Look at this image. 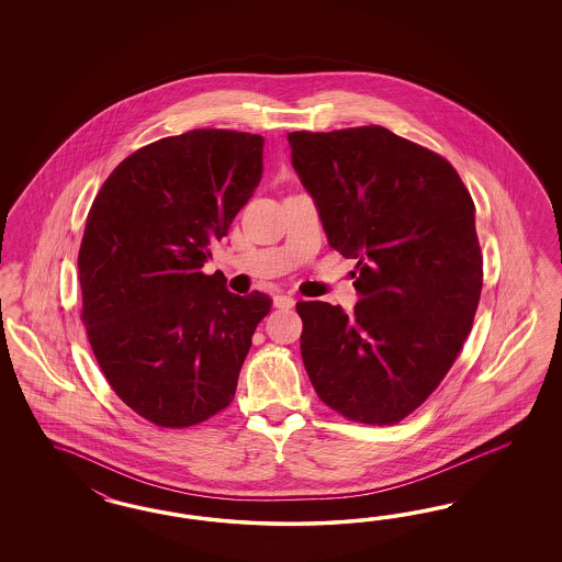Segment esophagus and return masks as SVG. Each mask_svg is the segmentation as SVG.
<instances>
[{"instance_id": "obj_1", "label": "esophagus", "mask_w": 562, "mask_h": 562, "mask_svg": "<svg viewBox=\"0 0 562 562\" xmlns=\"http://www.w3.org/2000/svg\"><path fill=\"white\" fill-rule=\"evenodd\" d=\"M294 303H296V301H294L290 294H276V296H273V306H278V308H292Z\"/></svg>"}]
</instances>
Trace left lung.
Segmentation results:
<instances>
[{
  "mask_svg": "<svg viewBox=\"0 0 562 562\" xmlns=\"http://www.w3.org/2000/svg\"><path fill=\"white\" fill-rule=\"evenodd\" d=\"M327 243L358 259V303L301 301L317 395L364 425H395L439 387L476 315V207L442 156L379 125L289 134ZM357 276V273H355Z\"/></svg>",
  "mask_w": 562,
  "mask_h": 562,
  "instance_id": "1",
  "label": "left lung"
}]
</instances>
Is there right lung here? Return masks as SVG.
<instances>
[{
  "mask_svg": "<svg viewBox=\"0 0 562 562\" xmlns=\"http://www.w3.org/2000/svg\"><path fill=\"white\" fill-rule=\"evenodd\" d=\"M263 172V137L193 130L127 156L102 183L78 256L82 322L113 392L156 426L226 408L272 306L202 272Z\"/></svg>",
  "mask_w": 562,
  "mask_h": 562,
  "instance_id": "1",
  "label": "right lung"
}]
</instances>
